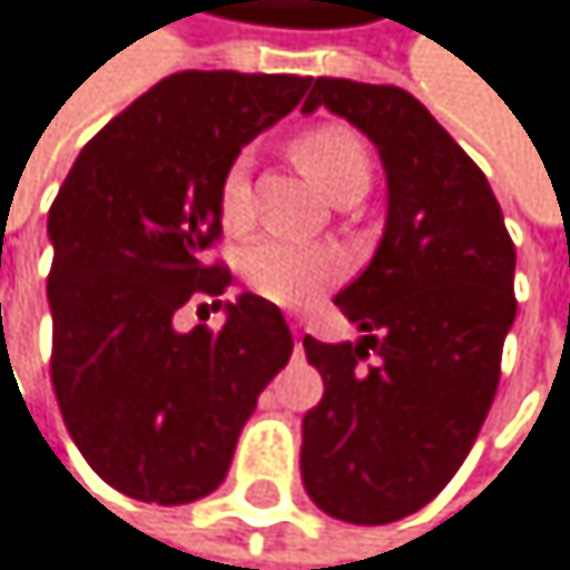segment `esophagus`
I'll use <instances>...</instances> for the list:
<instances>
[{
	"instance_id": "34e87169",
	"label": "esophagus",
	"mask_w": 570,
	"mask_h": 570,
	"mask_svg": "<svg viewBox=\"0 0 570 570\" xmlns=\"http://www.w3.org/2000/svg\"><path fill=\"white\" fill-rule=\"evenodd\" d=\"M291 332H294V345H297V352H301V338H304V332H301V324H291Z\"/></svg>"
}]
</instances>
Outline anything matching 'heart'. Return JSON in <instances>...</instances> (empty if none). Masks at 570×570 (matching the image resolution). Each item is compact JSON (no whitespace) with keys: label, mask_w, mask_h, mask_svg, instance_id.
<instances>
[{"label":"heart","mask_w":570,"mask_h":570,"mask_svg":"<svg viewBox=\"0 0 570 570\" xmlns=\"http://www.w3.org/2000/svg\"><path fill=\"white\" fill-rule=\"evenodd\" d=\"M294 160L332 202L345 194H365L372 167L362 139L342 122H321L294 139ZM218 222L238 235L253 222V198L246 164L235 160L218 184ZM345 273V259L324 246H294L283 238H263L243 256L249 287L279 307H304Z\"/></svg>","instance_id":"b5f03b06"}]
</instances>
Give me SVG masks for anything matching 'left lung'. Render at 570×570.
Listing matches in <instances>:
<instances>
[{
	"mask_svg": "<svg viewBox=\"0 0 570 570\" xmlns=\"http://www.w3.org/2000/svg\"><path fill=\"white\" fill-rule=\"evenodd\" d=\"M317 105L380 146L383 243L335 297L362 342L304 338L324 396L304 417L301 475L327 517L380 527L417 513L469 458L517 317L502 208L444 126L396 85L317 78Z\"/></svg>",
	"mask_w": 570,
	"mask_h": 570,
	"instance_id": "1",
	"label": "left lung"
}]
</instances>
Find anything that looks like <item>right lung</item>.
I'll list each match as a JSON object with an SVG mask.
<instances>
[{
  "label": "right lung",
  "instance_id": "right-lung-1",
  "mask_svg": "<svg viewBox=\"0 0 570 570\" xmlns=\"http://www.w3.org/2000/svg\"><path fill=\"white\" fill-rule=\"evenodd\" d=\"M307 88L301 75L177 71L85 142L50 205V383L85 462L132 499L215 492L294 352L276 304L222 301L232 273L208 253L225 170ZM184 306L229 317L180 333Z\"/></svg>",
  "mask_w": 570,
  "mask_h": 570
}]
</instances>
